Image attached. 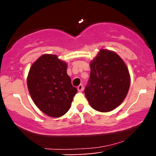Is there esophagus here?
I'll use <instances>...</instances> for the list:
<instances>
[{
	"mask_svg": "<svg viewBox=\"0 0 156 156\" xmlns=\"http://www.w3.org/2000/svg\"><path fill=\"white\" fill-rule=\"evenodd\" d=\"M77 89H78V92H82V91H83V86L82 85V84H80V85L78 86V88H77Z\"/></svg>",
	"mask_w": 156,
	"mask_h": 156,
	"instance_id": "obj_1",
	"label": "esophagus"
}]
</instances>
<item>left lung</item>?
<instances>
[{"instance_id": "obj_1", "label": "left lung", "mask_w": 156, "mask_h": 156, "mask_svg": "<svg viewBox=\"0 0 156 156\" xmlns=\"http://www.w3.org/2000/svg\"><path fill=\"white\" fill-rule=\"evenodd\" d=\"M90 76L84 89L89 104L96 111L108 112L122 103L130 79L122 59L114 52L101 50L90 64Z\"/></svg>"}]
</instances>
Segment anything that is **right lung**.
Instances as JSON below:
<instances>
[{"mask_svg": "<svg viewBox=\"0 0 156 156\" xmlns=\"http://www.w3.org/2000/svg\"><path fill=\"white\" fill-rule=\"evenodd\" d=\"M27 84L36 105L52 117L65 114L78 92L67 73V64L55 55L44 54L36 61L30 69Z\"/></svg>", "mask_w": 156, "mask_h": 156, "instance_id": "1", "label": "right lung"}]
</instances>
